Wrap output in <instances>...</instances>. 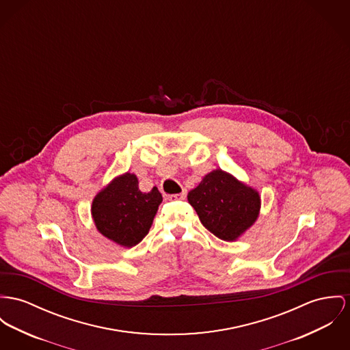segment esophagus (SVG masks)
<instances>
[{"instance_id": "obj_1", "label": "esophagus", "mask_w": 350, "mask_h": 350, "mask_svg": "<svg viewBox=\"0 0 350 350\" xmlns=\"http://www.w3.org/2000/svg\"><path fill=\"white\" fill-rule=\"evenodd\" d=\"M187 197V190H183L181 193H177V194H170L169 198L170 200H184Z\"/></svg>"}]
</instances>
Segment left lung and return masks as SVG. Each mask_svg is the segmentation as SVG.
Returning a JSON list of instances; mask_svg holds the SVG:
<instances>
[{
  "mask_svg": "<svg viewBox=\"0 0 350 350\" xmlns=\"http://www.w3.org/2000/svg\"><path fill=\"white\" fill-rule=\"evenodd\" d=\"M201 224L224 241H237L260 215L261 196L233 174L215 169L188 193Z\"/></svg>",
  "mask_w": 350,
  "mask_h": 350,
  "instance_id": "8db88e82",
  "label": "left lung"
}]
</instances>
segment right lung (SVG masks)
I'll list each match as a JSON object with an SVG mask.
<instances>
[{"label":"right lung","mask_w":350,"mask_h":350,"mask_svg":"<svg viewBox=\"0 0 350 350\" xmlns=\"http://www.w3.org/2000/svg\"><path fill=\"white\" fill-rule=\"evenodd\" d=\"M161 202L159 189L141 191L137 176L126 172L96 194L92 218L104 237L122 247H133L149 233Z\"/></svg>","instance_id":"obj_1"}]
</instances>
